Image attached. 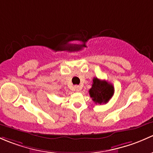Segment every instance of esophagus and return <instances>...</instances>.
<instances>
[{"mask_svg":"<svg viewBox=\"0 0 153 153\" xmlns=\"http://www.w3.org/2000/svg\"><path fill=\"white\" fill-rule=\"evenodd\" d=\"M74 91H79L80 89H81V87H80L79 85H75L74 87Z\"/></svg>","mask_w":153,"mask_h":153,"instance_id":"1","label":"esophagus"}]
</instances>
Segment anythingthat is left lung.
Here are the masks:
<instances>
[{
	"mask_svg": "<svg viewBox=\"0 0 153 153\" xmlns=\"http://www.w3.org/2000/svg\"><path fill=\"white\" fill-rule=\"evenodd\" d=\"M113 94L114 88L111 83L94 77L89 94L96 104H106L112 98Z\"/></svg>",
	"mask_w": 153,
	"mask_h": 153,
	"instance_id": "obj_1",
	"label": "left lung"
}]
</instances>
